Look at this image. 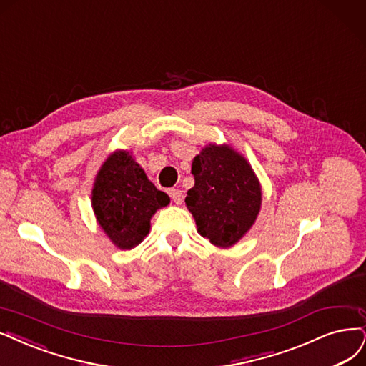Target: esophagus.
I'll use <instances>...</instances> for the list:
<instances>
[{
    "mask_svg": "<svg viewBox=\"0 0 366 366\" xmlns=\"http://www.w3.org/2000/svg\"><path fill=\"white\" fill-rule=\"evenodd\" d=\"M170 197L173 199V202L176 205H181L182 200H184V193L181 190H176V188H173V190H170Z\"/></svg>",
    "mask_w": 366,
    "mask_h": 366,
    "instance_id": "1",
    "label": "esophagus"
}]
</instances>
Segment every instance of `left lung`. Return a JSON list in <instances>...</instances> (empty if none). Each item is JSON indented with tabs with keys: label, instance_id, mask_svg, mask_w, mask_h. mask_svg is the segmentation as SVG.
Segmentation results:
<instances>
[{
	"label": "left lung",
	"instance_id": "1",
	"mask_svg": "<svg viewBox=\"0 0 366 366\" xmlns=\"http://www.w3.org/2000/svg\"><path fill=\"white\" fill-rule=\"evenodd\" d=\"M194 187L185 197L197 232L217 247H231L258 217L261 184L247 159L227 144H208L194 157Z\"/></svg>",
	"mask_w": 366,
	"mask_h": 366
}]
</instances>
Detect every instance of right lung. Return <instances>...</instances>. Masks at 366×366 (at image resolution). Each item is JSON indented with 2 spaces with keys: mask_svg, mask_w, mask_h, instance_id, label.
<instances>
[{
  "mask_svg": "<svg viewBox=\"0 0 366 366\" xmlns=\"http://www.w3.org/2000/svg\"><path fill=\"white\" fill-rule=\"evenodd\" d=\"M170 197L147 179L128 151L108 157L94 178L92 207L105 235L122 250L139 246L149 234L157 209Z\"/></svg>",
  "mask_w": 366,
  "mask_h": 366,
  "instance_id": "right-lung-1",
  "label": "right lung"
}]
</instances>
